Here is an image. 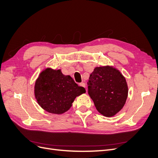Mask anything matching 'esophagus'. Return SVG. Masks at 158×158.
<instances>
[{
  "mask_svg": "<svg viewBox=\"0 0 158 158\" xmlns=\"http://www.w3.org/2000/svg\"><path fill=\"white\" fill-rule=\"evenodd\" d=\"M79 86H82V87H85V84L84 83H79Z\"/></svg>",
  "mask_w": 158,
  "mask_h": 158,
  "instance_id": "obj_1",
  "label": "esophagus"
}]
</instances>
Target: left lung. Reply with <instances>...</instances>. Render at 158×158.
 Returning <instances> with one entry per match:
<instances>
[{"mask_svg": "<svg viewBox=\"0 0 158 158\" xmlns=\"http://www.w3.org/2000/svg\"><path fill=\"white\" fill-rule=\"evenodd\" d=\"M87 83L89 94L99 113L110 117L123 108L128 87L119 70L109 66L96 67Z\"/></svg>", "mask_w": 158, "mask_h": 158, "instance_id": "left-lung-1", "label": "left lung"}]
</instances>
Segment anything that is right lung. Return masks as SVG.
<instances>
[{"label":"right lung","instance_id":"add662e5","mask_svg":"<svg viewBox=\"0 0 158 158\" xmlns=\"http://www.w3.org/2000/svg\"><path fill=\"white\" fill-rule=\"evenodd\" d=\"M69 75L60 69L48 68L41 72L34 86V95L39 106L50 113L60 114L72 106L75 98L85 93Z\"/></svg>","mask_w":158,"mask_h":158}]
</instances>
